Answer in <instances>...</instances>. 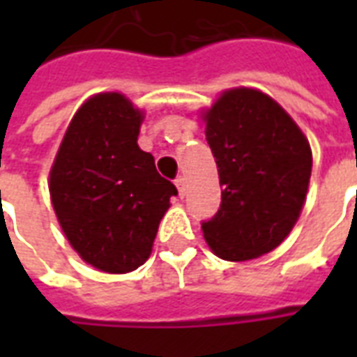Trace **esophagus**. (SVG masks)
<instances>
[{"mask_svg":"<svg viewBox=\"0 0 357 357\" xmlns=\"http://www.w3.org/2000/svg\"><path fill=\"white\" fill-rule=\"evenodd\" d=\"M176 187H178L179 195L183 197V195H185V191H187V179H185V176H178V178H176Z\"/></svg>","mask_w":357,"mask_h":357,"instance_id":"obj_1","label":"esophagus"}]
</instances>
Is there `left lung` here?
Wrapping results in <instances>:
<instances>
[{
    "mask_svg": "<svg viewBox=\"0 0 357 357\" xmlns=\"http://www.w3.org/2000/svg\"><path fill=\"white\" fill-rule=\"evenodd\" d=\"M222 204L202 222L212 252L229 262L268 255L291 233L312 176V149L287 112L258 89L224 91L206 112Z\"/></svg>",
    "mask_w": 357,
    "mask_h": 357,
    "instance_id": "left-lung-1",
    "label": "left lung"
}]
</instances>
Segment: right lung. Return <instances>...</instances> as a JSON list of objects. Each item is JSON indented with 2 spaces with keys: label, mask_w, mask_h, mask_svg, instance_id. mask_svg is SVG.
<instances>
[{
  "label": "right lung",
  "mask_w": 357,
  "mask_h": 357,
  "mask_svg": "<svg viewBox=\"0 0 357 357\" xmlns=\"http://www.w3.org/2000/svg\"><path fill=\"white\" fill-rule=\"evenodd\" d=\"M143 112L99 93L74 114L50 172L53 208L84 262L107 273L145 264L176 185L137 145Z\"/></svg>",
  "instance_id": "right-lung-1"
}]
</instances>
